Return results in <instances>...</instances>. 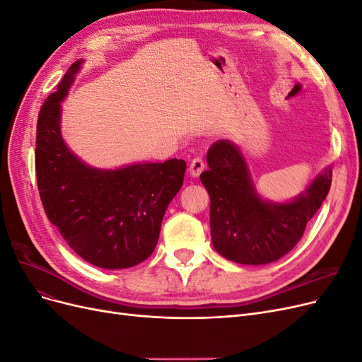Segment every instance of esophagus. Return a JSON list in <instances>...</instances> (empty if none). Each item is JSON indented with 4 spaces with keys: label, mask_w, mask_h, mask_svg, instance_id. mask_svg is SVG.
<instances>
[{
    "label": "esophagus",
    "mask_w": 362,
    "mask_h": 362,
    "mask_svg": "<svg viewBox=\"0 0 362 362\" xmlns=\"http://www.w3.org/2000/svg\"><path fill=\"white\" fill-rule=\"evenodd\" d=\"M204 168H205L204 158H202V157H194V158L192 160V163H190V168H189L190 175H192V177H194V178L199 177L201 172L204 170Z\"/></svg>",
    "instance_id": "esophagus-1"
}]
</instances>
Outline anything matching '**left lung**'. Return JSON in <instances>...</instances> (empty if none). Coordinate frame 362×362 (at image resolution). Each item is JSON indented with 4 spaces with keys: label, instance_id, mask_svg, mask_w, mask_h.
Masks as SVG:
<instances>
[{
    "label": "left lung",
    "instance_id": "left-lung-1",
    "mask_svg": "<svg viewBox=\"0 0 362 362\" xmlns=\"http://www.w3.org/2000/svg\"><path fill=\"white\" fill-rule=\"evenodd\" d=\"M201 181L210 194L214 249L238 264L261 266L282 258L298 245L331 189L326 168L303 193L288 202L264 201L250 178L246 160L233 141L217 140L206 154Z\"/></svg>",
    "mask_w": 362,
    "mask_h": 362
}]
</instances>
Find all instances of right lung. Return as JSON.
I'll use <instances>...</instances> for the list:
<instances>
[{"mask_svg":"<svg viewBox=\"0 0 362 362\" xmlns=\"http://www.w3.org/2000/svg\"><path fill=\"white\" fill-rule=\"evenodd\" d=\"M83 64L76 60L43 103L36 136V178L49 222L71 249L101 269L137 266L154 252L163 216L181 189L185 161L96 169L74 156L60 131L62 101Z\"/></svg>","mask_w":362,"mask_h":362,"instance_id":"1","label":"right lung"}]
</instances>
